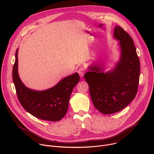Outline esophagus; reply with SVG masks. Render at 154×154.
Masks as SVG:
<instances>
[{
    "label": "esophagus",
    "mask_w": 154,
    "mask_h": 154,
    "mask_svg": "<svg viewBox=\"0 0 154 154\" xmlns=\"http://www.w3.org/2000/svg\"><path fill=\"white\" fill-rule=\"evenodd\" d=\"M77 72L80 77H83L85 73V69L83 67H80Z\"/></svg>",
    "instance_id": "esophagus-1"
}]
</instances>
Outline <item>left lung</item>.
Segmentation results:
<instances>
[{
    "label": "left lung",
    "mask_w": 154,
    "mask_h": 154,
    "mask_svg": "<svg viewBox=\"0 0 154 154\" xmlns=\"http://www.w3.org/2000/svg\"><path fill=\"white\" fill-rule=\"evenodd\" d=\"M113 36L120 48L119 60L114 68L105 71L102 64H93L84 75L94 107L105 115L119 112L134 99L140 74L132 38L120 26L115 27Z\"/></svg>",
    "instance_id": "left-lung-1"
}]
</instances>
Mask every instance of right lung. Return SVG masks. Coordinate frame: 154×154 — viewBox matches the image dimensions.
I'll return each instance as SVG.
<instances>
[{"label": "right lung", "instance_id": "obj_1", "mask_svg": "<svg viewBox=\"0 0 154 154\" xmlns=\"http://www.w3.org/2000/svg\"><path fill=\"white\" fill-rule=\"evenodd\" d=\"M17 49L13 68V80L20 103L33 116L45 121H58L66 114L69 101L74 86L79 83L77 72L61 79L49 89L36 91L27 88L18 74Z\"/></svg>", "mask_w": 154, "mask_h": 154}]
</instances>
